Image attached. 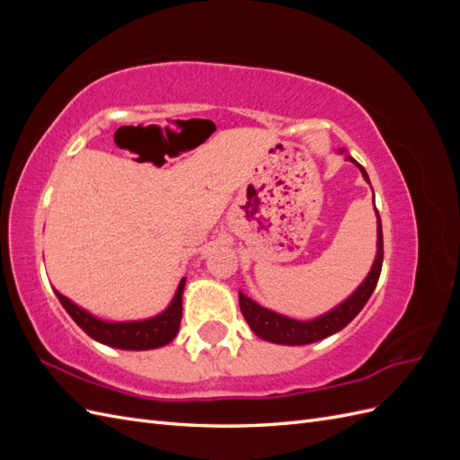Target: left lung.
<instances>
[{"label":"left lung","mask_w":460,"mask_h":460,"mask_svg":"<svg viewBox=\"0 0 460 460\" xmlns=\"http://www.w3.org/2000/svg\"><path fill=\"white\" fill-rule=\"evenodd\" d=\"M338 153L345 155V161H351L353 164H357L360 174H363V178L370 184V178H368L367 171L349 155V153H347L343 147H340ZM374 211H376V235H378V240H376V257H374V262L370 267V272L367 274L365 280L358 284V288L349 297L343 299L340 305H336V307L330 309L328 313L320 314L316 318H311V320H296V318H289L286 314H280V313L262 307V305H259L252 297H247L243 291H240L242 314L257 338H261L264 341H270V343H278V345L314 343V341H320V340L332 336V333L343 330L360 311H363L367 301L372 296L376 284H378V278L382 272V262H384L382 220H380L376 205H374Z\"/></svg>","instance_id":"1"}]
</instances>
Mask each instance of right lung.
<instances>
[{
    "label": "right lung",
    "instance_id": "right-lung-1",
    "mask_svg": "<svg viewBox=\"0 0 460 460\" xmlns=\"http://www.w3.org/2000/svg\"><path fill=\"white\" fill-rule=\"evenodd\" d=\"M184 288H186V278L180 280L169 307L161 311L159 314L144 318V320H120V323L97 318L90 311L82 309L75 301L59 294L58 289L53 291L61 301L65 311L68 313V316H71L92 340L109 347H115V349L147 351V349H159V347L171 343L176 338L180 320H182Z\"/></svg>",
    "mask_w": 460,
    "mask_h": 460
}]
</instances>
